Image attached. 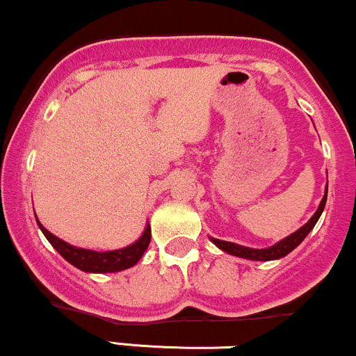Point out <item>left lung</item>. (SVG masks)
<instances>
[{
  "label": "left lung",
  "instance_id": "obj_1",
  "mask_svg": "<svg viewBox=\"0 0 356 356\" xmlns=\"http://www.w3.org/2000/svg\"><path fill=\"white\" fill-rule=\"evenodd\" d=\"M326 198H327V185H326V192H324L323 200H321L319 207L314 212V216L307 220L302 227L297 229L296 232H292L290 236H286L278 243H275L273 246L270 248H261V250H256V248H248V246H241V244L231 243V241H222L217 238H210L213 244H216L219 250H222L224 253H229L232 256H238V258H244V259H251V261H271V259H280L290 253V251L296 250L297 246L307 238L309 232L314 229V225L317 220H319L321 213H323L324 205H326Z\"/></svg>",
  "mask_w": 356,
  "mask_h": 356
}]
</instances>
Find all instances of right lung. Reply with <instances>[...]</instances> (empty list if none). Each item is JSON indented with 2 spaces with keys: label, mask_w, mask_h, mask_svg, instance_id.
I'll return each mask as SVG.
<instances>
[{
  "label": "right lung",
  "mask_w": 356,
  "mask_h": 356,
  "mask_svg": "<svg viewBox=\"0 0 356 356\" xmlns=\"http://www.w3.org/2000/svg\"><path fill=\"white\" fill-rule=\"evenodd\" d=\"M37 225H39L40 231L44 232V236L52 244V248H54L57 253L63 256L67 263H71L72 266H76V268L81 271H86V273H115V271L131 268L143 258L149 243H151V225H149V222L146 224V229H144L139 239L134 241L129 246L112 251H95L86 250V248L72 246L66 241L57 238L51 231H47L40 224L39 219H37Z\"/></svg>",
  "instance_id": "right-lung-1"
}]
</instances>
